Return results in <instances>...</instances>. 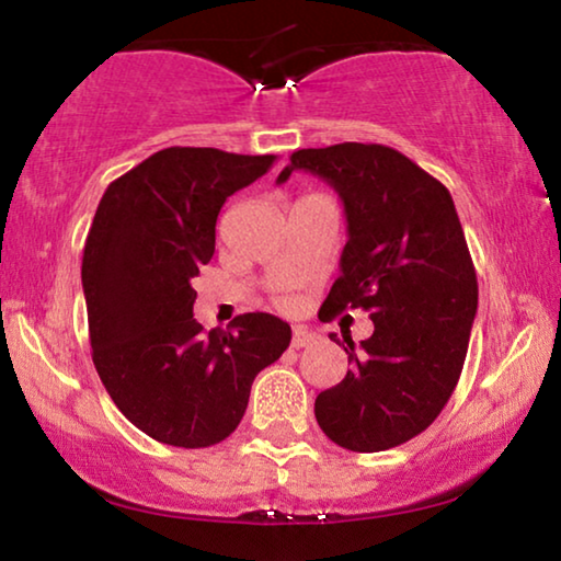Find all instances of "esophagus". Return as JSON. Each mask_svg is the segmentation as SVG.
<instances>
[{"label":"esophagus","instance_id":"esophagus-1","mask_svg":"<svg viewBox=\"0 0 561 561\" xmlns=\"http://www.w3.org/2000/svg\"><path fill=\"white\" fill-rule=\"evenodd\" d=\"M317 340V334L311 332V329H306V327H296L294 329V340H290V344H294L296 350H301V347H309V344Z\"/></svg>","mask_w":561,"mask_h":561}]
</instances>
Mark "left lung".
Wrapping results in <instances>:
<instances>
[{"mask_svg":"<svg viewBox=\"0 0 561 561\" xmlns=\"http://www.w3.org/2000/svg\"><path fill=\"white\" fill-rule=\"evenodd\" d=\"M294 171L324 179L347 217L342 273L319 317L365 309L375 324L359 347L332 334L352 367L321 390L313 413L344 449L398 447L432 426L455 393L478 311V275L455 202L444 183L386 145L296 150L278 183Z\"/></svg>","mask_w":561,"mask_h":561,"instance_id":"left-lung-1","label":"left lung"}]
</instances>
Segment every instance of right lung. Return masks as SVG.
Listing matches in <instances>:
<instances>
[{"mask_svg":"<svg viewBox=\"0 0 561 561\" xmlns=\"http://www.w3.org/2000/svg\"><path fill=\"white\" fill-rule=\"evenodd\" d=\"M275 156L165 148L106 186L83 244L81 283L91 357L127 421L183 449L227 439L263 367L290 344L273 313L225 329L194 319L191 280L214 255L217 217Z\"/></svg>","mask_w":561,"mask_h":561,"instance_id":"obj_1","label":"right lung"}]
</instances>
